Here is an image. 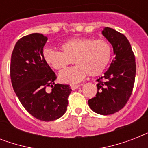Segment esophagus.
Instances as JSON below:
<instances>
[{"instance_id":"34e87169","label":"esophagus","mask_w":148,"mask_h":148,"mask_svg":"<svg viewBox=\"0 0 148 148\" xmlns=\"http://www.w3.org/2000/svg\"><path fill=\"white\" fill-rule=\"evenodd\" d=\"M80 86H81L80 84H72V85L71 86V88L72 90H76V89H77Z\"/></svg>"}]
</instances>
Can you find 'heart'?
I'll list each match as a JSON object with an SVG mask.
<instances>
[{
  "label": "heart",
  "instance_id": "heart-1",
  "mask_svg": "<svg viewBox=\"0 0 148 148\" xmlns=\"http://www.w3.org/2000/svg\"><path fill=\"white\" fill-rule=\"evenodd\" d=\"M62 51L45 48L43 58L47 64L55 70L64 68L76 63L77 66L63 70L59 78L64 83L75 84L87 74L97 76L109 64L111 59V47L104 40L91 38H74L60 46Z\"/></svg>",
  "mask_w": 148,
  "mask_h": 148
}]
</instances>
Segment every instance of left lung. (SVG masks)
Returning <instances> with one entry per match:
<instances>
[{
	"label": "left lung",
	"mask_w": 148,
	"mask_h": 148,
	"mask_svg": "<svg viewBox=\"0 0 148 148\" xmlns=\"http://www.w3.org/2000/svg\"><path fill=\"white\" fill-rule=\"evenodd\" d=\"M114 49V59L104 76L97 79L96 97L88 100L93 111L109 115L124 108L132 94L136 74L135 57L127 38L110 27L102 31Z\"/></svg>",
	"instance_id": "8db88e82"
}]
</instances>
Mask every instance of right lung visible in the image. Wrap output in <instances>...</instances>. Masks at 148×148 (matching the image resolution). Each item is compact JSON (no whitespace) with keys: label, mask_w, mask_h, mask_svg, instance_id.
Masks as SVG:
<instances>
[{"label":"right lung","mask_w":148,"mask_h":148,"mask_svg":"<svg viewBox=\"0 0 148 148\" xmlns=\"http://www.w3.org/2000/svg\"><path fill=\"white\" fill-rule=\"evenodd\" d=\"M47 38L41 34L24 36L16 43L10 60V79L13 88L27 111L44 121L62 117L71 92L68 84H54L55 73L43 58ZM47 86L51 92L46 91Z\"/></svg>","instance_id":"obj_1"}]
</instances>
